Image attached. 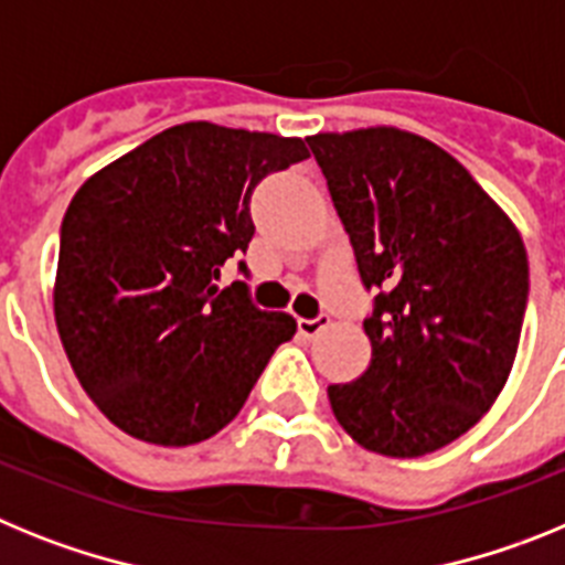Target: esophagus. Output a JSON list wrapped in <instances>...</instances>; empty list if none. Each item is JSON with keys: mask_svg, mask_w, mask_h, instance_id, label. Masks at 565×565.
<instances>
[{"mask_svg": "<svg viewBox=\"0 0 565 565\" xmlns=\"http://www.w3.org/2000/svg\"><path fill=\"white\" fill-rule=\"evenodd\" d=\"M330 327V316L327 312H318L316 318H298V332L303 338H316L318 332H323Z\"/></svg>", "mask_w": 565, "mask_h": 565, "instance_id": "34e87169", "label": "esophagus"}]
</instances>
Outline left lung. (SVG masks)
Wrapping results in <instances>:
<instances>
[{
	"mask_svg": "<svg viewBox=\"0 0 565 565\" xmlns=\"http://www.w3.org/2000/svg\"><path fill=\"white\" fill-rule=\"evenodd\" d=\"M375 292L372 361L327 390L352 440L420 458L472 429L507 384L529 301L523 238L458 159L395 127L307 139Z\"/></svg>",
	"mask_w": 565,
	"mask_h": 565,
	"instance_id": "8db88e82",
	"label": "left lung"
}]
</instances>
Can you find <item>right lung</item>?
<instances>
[{
  "mask_svg": "<svg viewBox=\"0 0 565 565\" xmlns=\"http://www.w3.org/2000/svg\"><path fill=\"white\" fill-rule=\"evenodd\" d=\"M307 156L301 139L188 121L73 195L58 233V338L121 431L159 446L207 440L296 335V318L255 307L247 284L215 281L253 242L258 181Z\"/></svg>",
  "mask_w": 565,
  "mask_h": 565,
  "instance_id": "obj_1",
  "label": "right lung"
}]
</instances>
